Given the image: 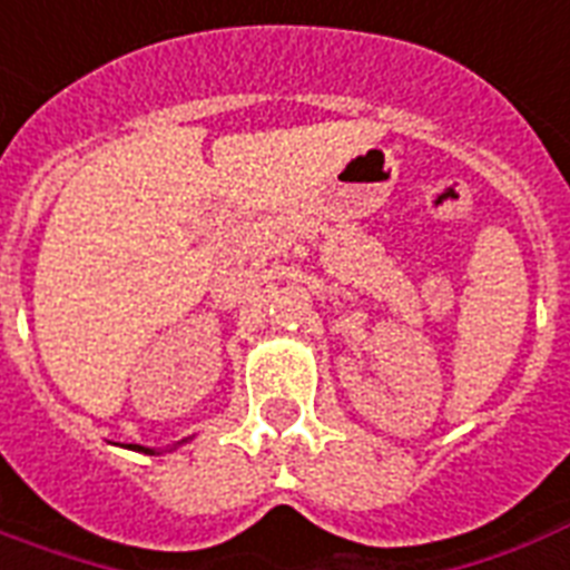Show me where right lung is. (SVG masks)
<instances>
[{"instance_id":"obj_1","label":"right lung","mask_w":570,"mask_h":570,"mask_svg":"<svg viewBox=\"0 0 570 570\" xmlns=\"http://www.w3.org/2000/svg\"><path fill=\"white\" fill-rule=\"evenodd\" d=\"M186 441H189V438H186ZM186 441H180V443H186ZM180 443H174L171 450H177V446H180ZM129 450L145 452V455H159V450H154V446H141V443H129Z\"/></svg>"}]
</instances>
